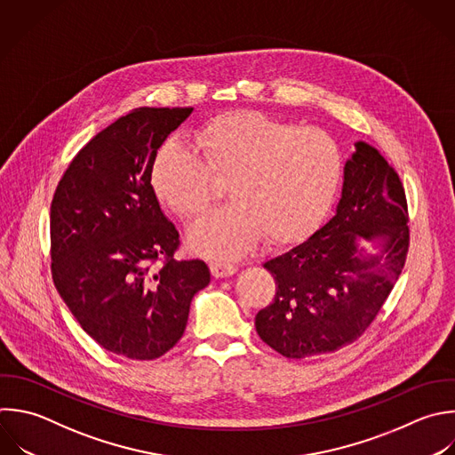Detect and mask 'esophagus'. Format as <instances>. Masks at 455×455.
<instances>
[{
	"label": "esophagus",
	"instance_id": "1",
	"mask_svg": "<svg viewBox=\"0 0 455 455\" xmlns=\"http://www.w3.org/2000/svg\"><path fill=\"white\" fill-rule=\"evenodd\" d=\"M210 268H212V274L217 277V279H222V277H229L236 272V267L233 263H228V261H222V259H215L210 263Z\"/></svg>",
	"mask_w": 455,
	"mask_h": 455
}]
</instances>
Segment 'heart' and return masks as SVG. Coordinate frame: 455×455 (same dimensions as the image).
Returning a JSON list of instances; mask_svg holds the SVG:
<instances>
[{"label": "heart", "mask_w": 455, "mask_h": 455, "mask_svg": "<svg viewBox=\"0 0 455 455\" xmlns=\"http://www.w3.org/2000/svg\"><path fill=\"white\" fill-rule=\"evenodd\" d=\"M204 160L180 140L156 153V196L181 219L201 217L215 196V178H229L233 199L190 231V245L212 258L302 238L327 213L343 171L338 144L323 132L261 112L233 110L196 132Z\"/></svg>", "instance_id": "b5f03b06"}]
</instances>
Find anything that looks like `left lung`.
Returning <instances> with one entry per match:
<instances>
[{
  "label": "left lung",
  "instance_id": "obj_1",
  "mask_svg": "<svg viewBox=\"0 0 455 455\" xmlns=\"http://www.w3.org/2000/svg\"><path fill=\"white\" fill-rule=\"evenodd\" d=\"M354 146L334 217L306 242L263 263L277 290L254 325L284 357L334 352L357 339L405 263L409 228L400 178L375 148Z\"/></svg>",
  "mask_w": 455,
  "mask_h": 455
}]
</instances>
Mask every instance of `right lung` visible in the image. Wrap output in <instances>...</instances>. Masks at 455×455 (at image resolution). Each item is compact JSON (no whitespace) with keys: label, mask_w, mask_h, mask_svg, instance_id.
I'll list each match as a JSON object with an SVG mask.
<instances>
[{"label":"right lung","mask_w":455,"mask_h":455,"mask_svg":"<svg viewBox=\"0 0 455 455\" xmlns=\"http://www.w3.org/2000/svg\"><path fill=\"white\" fill-rule=\"evenodd\" d=\"M192 110L142 107L117 119L75 156L52 201L53 283L82 329L130 359L171 350L210 284L204 261L174 258L180 233L151 185L158 149Z\"/></svg>","instance_id":"right-lung-1"}]
</instances>
